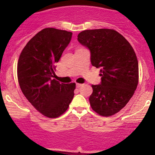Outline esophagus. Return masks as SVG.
<instances>
[{"instance_id":"esophagus-1","label":"esophagus","mask_w":155,"mask_h":155,"mask_svg":"<svg viewBox=\"0 0 155 155\" xmlns=\"http://www.w3.org/2000/svg\"><path fill=\"white\" fill-rule=\"evenodd\" d=\"M81 86H82V84H79V83H77L76 84L77 87H81Z\"/></svg>"}]
</instances>
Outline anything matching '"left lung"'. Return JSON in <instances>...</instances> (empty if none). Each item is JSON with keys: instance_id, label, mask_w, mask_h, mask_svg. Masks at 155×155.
<instances>
[{"instance_id": "8db88e82", "label": "left lung", "mask_w": 155, "mask_h": 155, "mask_svg": "<svg viewBox=\"0 0 155 155\" xmlns=\"http://www.w3.org/2000/svg\"><path fill=\"white\" fill-rule=\"evenodd\" d=\"M78 40L90 50L91 64L101 72L100 84L91 85V109L100 116H113L127 105L137 87L136 53L130 42L113 29L84 30Z\"/></svg>"}]
</instances>
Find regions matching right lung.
Instances as JSON below:
<instances>
[{"label":"right lung","mask_w":155,"mask_h":155,"mask_svg":"<svg viewBox=\"0 0 155 155\" xmlns=\"http://www.w3.org/2000/svg\"><path fill=\"white\" fill-rule=\"evenodd\" d=\"M72 32L53 28L39 31L28 42L18 62V79L28 102L49 118H57L69 107L75 83L53 79L55 64L71 40Z\"/></svg>","instance_id":"add662e5"}]
</instances>
